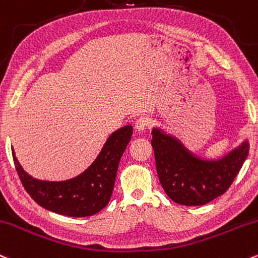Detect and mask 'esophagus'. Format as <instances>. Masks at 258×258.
<instances>
[{
	"label": "esophagus",
	"mask_w": 258,
	"mask_h": 258,
	"mask_svg": "<svg viewBox=\"0 0 258 258\" xmlns=\"http://www.w3.org/2000/svg\"><path fill=\"white\" fill-rule=\"evenodd\" d=\"M147 126H148V120H147L144 116H141V117H138L137 120H136L135 127L137 131H140V132L144 131V130L147 128Z\"/></svg>",
	"instance_id": "esophagus-1"
}]
</instances>
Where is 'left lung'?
<instances>
[{"instance_id":"1","label":"left lung","mask_w":258,"mask_h":258,"mask_svg":"<svg viewBox=\"0 0 258 258\" xmlns=\"http://www.w3.org/2000/svg\"><path fill=\"white\" fill-rule=\"evenodd\" d=\"M152 135L161 186L174 202L182 206H203L225 194L248 154L245 142L223 159L201 160L160 130L154 128Z\"/></svg>"}]
</instances>
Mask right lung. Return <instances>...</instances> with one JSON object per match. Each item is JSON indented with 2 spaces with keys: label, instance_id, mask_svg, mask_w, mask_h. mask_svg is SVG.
Returning a JSON list of instances; mask_svg holds the SVG:
<instances>
[{
  "label": "right lung",
  "instance_id": "add662e5",
  "mask_svg": "<svg viewBox=\"0 0 258 258\" xmlns=\"http://www.w3.org/2000/svg\"><path fill=\"white\" fill-rule=\"evenodd\" d=\"M132 131V126H124L114 132L97 160L76 179L63 182L33 179L22 169L12 152L17 174L28 195L42 208L67 217L94 216L109 203L118 163L130 143Z\"/></svg>",
  "mask_w": 258,
  "mask_h": 258
}]
</instances>
